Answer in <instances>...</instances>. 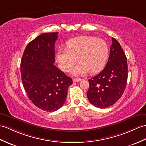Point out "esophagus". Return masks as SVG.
<instances>
[{"mask_svg":"<svg viewBox=\"0 0 146 146\" xmlns=\"http://www.w3.org/2000/svg\"><path fill=\"white\" fill-rule=\"evenodd\" d=\"M81 80H82V79H80V78H73V82H78V81H80Z\"/></svg>","mask_w":146,"mask_h":146,"instance_id":"1","label":"esophagus"}]
</instances>
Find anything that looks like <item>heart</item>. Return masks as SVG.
I'll return each instance as SVG.
<instances>
[{"label":"heart","mask_w":146,"mask_h":146,"mask_svg":"<svg viewBox=\"0 0 146 146\" xmlns=\"http://www.w3.org/2000/svg\"><path fill=\"white\" fill-rule=\"evenodd\" d=\"M109 55V46L104 40L94 36H81L67 43V48L57 50L56 60L64 72H69L77 61L80 62L72 71L73 76H83L103 70Z\"/></svg>","instance_id":"b5f03b06"}]
</instances>
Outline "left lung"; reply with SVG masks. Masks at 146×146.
I'll return each mask as SVG.
<instances>
[{"label": "left lung", "instance_id": "obj_1", "mask_svg": "<svg viewBox=\"0 0 146 146\" xmlns=\"http://www.w3.org/2000/svg\"><path fill=\"white\" fill-rule=\"evenodd\" d=\"M109 60L104 68L88 80L87 97L94 106L104 109L120 99L126 89L127 63L126 55L117 40L112 38Z\"/></svg>", "mask_w": 146, "mask_h": 146}]
</instances>
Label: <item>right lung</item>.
Listing matches in <instances>:
<instances>
[{
  "label": "right lung",
  "mask_w": 146,
  "mask_h": 146,
  "mask_svg": "<svg viewBox=\"0 0 146 146\" xmlns=\"http://www.w3.org/2000/svg\"><path fill=\"white\" fill-rule=\"evenodd\" d=\"M57 38L58 32L38 36L26 46L20 63L22 83L29 100L47 112L63 106L73 83L71 78L54 65Z\"/></svg>",
  "instance_id": "right-lung-1"
}]
</instances>
